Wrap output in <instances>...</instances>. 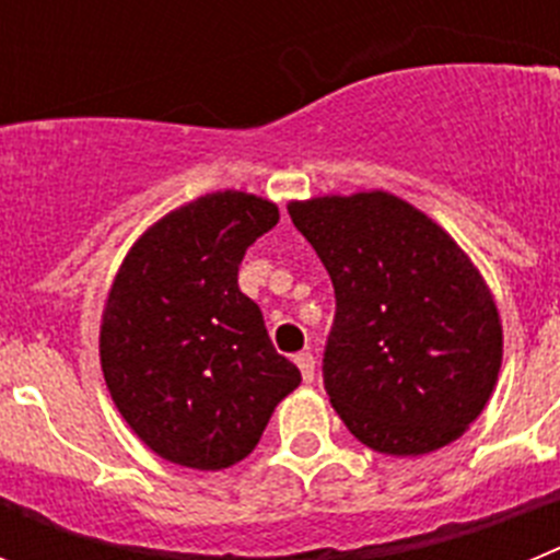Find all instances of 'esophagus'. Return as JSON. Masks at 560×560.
<instances>
[{"mask_svg": "<svg viewBox=\"0 0 560 560\" xmlns=\"http://www.w3.org/2000/svg\"><path fill=\"white\" fill-rule=\"evenodd\" d=\"M294 361H296V368H300V373H303L305 384H311V381H314V370H316L314 353H311V350H303V353L294 355Z\"/></svg>", "mask_w": 560, "mask_h": 560, "instance_id": "obj_1", "label": "esophagus"}]
</instances>
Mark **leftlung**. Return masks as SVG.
<instances>
[{
	"instance_id": "obj_1",
	"label": "left lung",
	"mask_w": 560,
	"mask_h": 560,
	"mask_svg": "<svg viewBox=\"0 0 560 560\" xmlns=\"http://www.w3.org/2000/svg\"><path fill=\"white\" fill-rule=\"evenodd\" d=\"M289 215L334 283L323 381L345 427L395 457L448 446L479 418L502 368L482 275L393 192L291 201Z\"/></svg>"
}]
</instances>
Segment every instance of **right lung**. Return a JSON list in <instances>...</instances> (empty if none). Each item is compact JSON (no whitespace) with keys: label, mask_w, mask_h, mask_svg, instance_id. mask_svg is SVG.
Masks as SVG:
<instances>
[{"label":"right lung","mask_w":560,"mask_h":560,"mask_svg":"<svg viewBox=\"0 0 560 560\" xmlns=\"http://www.w3.org/2000/svg\"><path fill=\"white\" fill-rule=\"evenodd\" d=\"M280 212L252 192H207L131 246L101 325L103 378L133 434L167 463L244 459L300 370L266 334L237 266Z\"/></svg>","instance_id":"obj_1"}]
</instances>
